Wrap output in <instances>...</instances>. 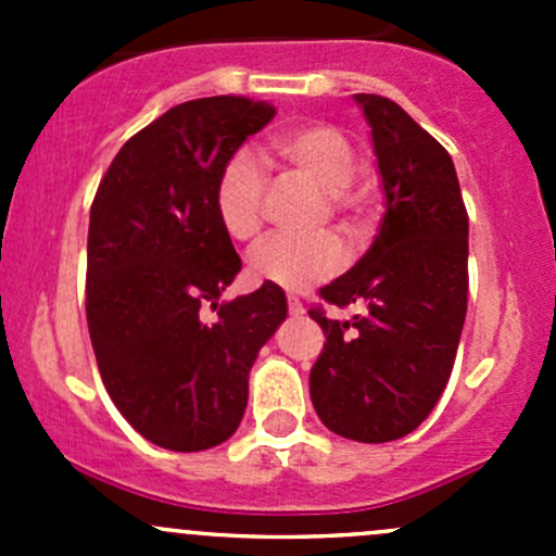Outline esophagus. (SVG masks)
Returning a JSON list of instances; mask_svg holds the SVG:
<instances>
[{"mask_svg":"<svg viewBox=\"0 0 556 556\" xmlns=\"http://www.w3.org/2000/svg\"><path fill=\"white\" fill-rule=\"evenodd\" d=\"M288 309H290V314H295V317H299V314H304V304H301L295 295H288Z\"/></svg>","mask_w":556,"mask_h":556,"instance_id":"34e87169","label":"esophagus"}]
</instances>
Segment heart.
<instances>
[{
  "instance_id": "obj_1",
  "label": "heart",
  "mask_w": 556,
  "mask_h": 556,
  "mask_svg": "<svg viewBox=\"0 0 556 556\" xmlns=\"http://www.w3.org/2000/svg\"><path fill=\"white\" fill-rule=\"evenodd\" d=\"M274 150L295 172L325 190L328 210L341 217L346 228H357L361 201L346 188L355 169V150L344 131L330 123H304L279 134L274 139ZM263 190H266V174L261 161L247 150L233 153L215 182V212L223 231L237 242H250L261 231ZM341 266H344V247L330 233L304 239L277 233L257 244L250 255L252 277L285 290L309 288L319 279L333 277Z\"/></svg>"
}]
</instances>
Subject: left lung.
I'll list each match as a JSON object with an SVG mask.
<instances>
[{"label": "left lung", "mask_w": 556, "mask_h": 556, "mask_svg": "<svg viewBox=\"0 0 556 556\" xmlns=\"http://www.w3.org/2000/svg\"><path fill=\"white\" fill-rule=\"evenodd\" d=\"M384 190V217L366 255L319 290L328 304H363L346 323L309 317L325 346L309 374L317 417L363 444L403 439L444 392L468 309V212L452 155L377 93H355Z\"/></svg>", "instance_id": "8db88e82"}]
</instances>
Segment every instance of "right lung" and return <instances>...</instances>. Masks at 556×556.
<instances>
[{"instance_id":"right-lung-1","label":"right lung","mask_w":556,"mask_h":556,"mask_svg":"<svg viewBox=\"0 0 556 556\" xmlns=\"http://www.w3.org/2000/svg\"><path fill=\"white\" fill-rule=\"evenodd\" d=\"M271 117V104L244 97L172 106L123 144L93 199V355L117 412L164 450L201 452L237 433L252 363L288 317L268 282L220 301L242 261L217 220L215 182Z\"/></svg>"}]
</instances>
